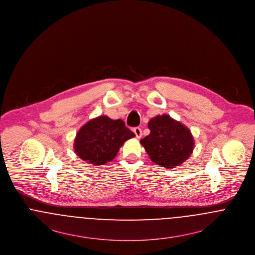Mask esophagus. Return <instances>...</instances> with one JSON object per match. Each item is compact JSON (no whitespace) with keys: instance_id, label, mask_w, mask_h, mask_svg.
Here are the masks:
<instances>
[{"instance_id":"esophagus-1","label":"esophagus","mask_w":255,"mask_h":255,"mask_svg":"<svg viewBox=\"0 0 255 255\" xmlns=\"http://www.w3.org/2000/svg\"><path fill=\"white\" fill-rule=\"evenodd\" d=\"M133 133L135 134L136 138H139V137H141V135H142V131H141V129H140L139 127L133 128Z\"/></svg>"}]
</instances>
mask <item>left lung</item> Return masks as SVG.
I'll return each mask as SVG.
<instances>
[{
    "label": "left lung",
    "instance_id": "1",
    "mask_svg": "<svg viewBox=\"0 0 255 255\" xmlns=\"http://www.w3.org/2000/svg\"><path fill=\"white\" fill-rule=\"evenodd\" d=\"M150 133L140 139L150 159L167 169L175 168L188 159L194 150L190 129L169 115H158L148 122Z\"/></svg>",
    "mask_w": 255,
    "mask_h": 255
}]
</instances>
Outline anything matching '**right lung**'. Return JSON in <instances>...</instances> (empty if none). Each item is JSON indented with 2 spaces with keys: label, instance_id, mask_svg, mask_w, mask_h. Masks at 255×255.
<instances>
[{
  "label": "right lung",
  "instance_id": "add662e5",
  "mask_svg": "<svg viewBox=\"0 0 255 255\" xmlns=\"http://www.w3.org/2000/svg\"><path fill=\"white\" fill-rule=\"evenodd\" d=\"M134 135L122 120L99 116L78 130L73 150L88 164L103 165L116 158L124 142Z\"/></svg>",
  "mask_w": 255,
  "mask_h": 255
}]
</instances>
